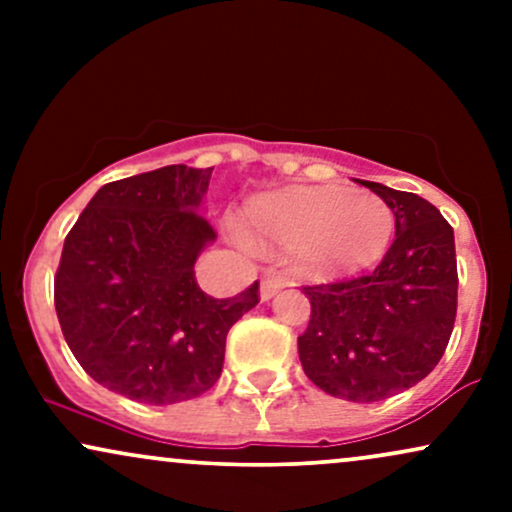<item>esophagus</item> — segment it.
<instances>
[{"mask_svg": "<svg viewBox=\"0 0 512 512\" xmlns=\"http://www.w3.org/2000/svg\"><path fill=\"white\" fill-rule=\"evenodd\" d=\"M286 284H289V281H286L284 276H279V274H267V276H264V279H262V284H260V298H262V301H269V298L276 296V293L284 289Z\"/></svg>", "mask_w": 512, "mask_h": 512, "instance_id": "obj_1", "label": "esophagus"}]
</instances>
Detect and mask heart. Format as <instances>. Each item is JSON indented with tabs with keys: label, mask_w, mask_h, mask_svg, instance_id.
<instances>
[{
	"label": "heart",
	"mask_w": 512,
	"mask_h": 512,
	"mask_svg": "<svg viewBox=\"0 0 512 512\" xmlns=\"http://www.w3.org/2000/svg\"><path fill=\"white\" fill-rule=\"evenodd\" d=\"M250 240L293 248L296 267L315 279L361 272L385 255L395 214L385 199L344 187H293L245 209Z\"/></svg>",
	"instance_id": "1"
}]
</instances>
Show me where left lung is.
I'll return each instance as SVG.
<instances>
[{
    "label": "left lung",
    "mask_w": 512,
    "mask_h": 512,
    "mask_svg": "<svg viewBox=\"0 0 512 512\" xmlns=\"http://www.w3.org/2000/svg\"><path fill=\"white\" fill-rule=\"evenodd\" d=\"M361 185L390 204L395 240L370 272L303 286L310 322L298 356L327 395L368 404L414 387L443 358L457 315V257L452 226L431 202Z\"/></svg>",
    "instance_id": "1"
}]
</instances>
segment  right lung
<instances>
[{"mask_svg": "<svg viewBox=\"0 0 512 512\" xmlns=\"http://www.w3.org/2000/svg\"><path fill=\"white\" fill-rule=\"evenodd\" d=\"M214 168L166 166L103 185L64 238L55 310L81 368L144 404L199 397L219 380L226 334L260 303L199 289L195 262L216 240L199 214Z\"/></svg>", "mask_w": 512, "mask_h": 512, "instance_id": "add662e5", "label": "right lung"}]
</instances>
